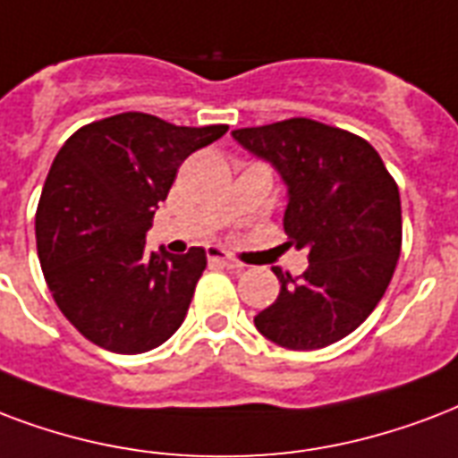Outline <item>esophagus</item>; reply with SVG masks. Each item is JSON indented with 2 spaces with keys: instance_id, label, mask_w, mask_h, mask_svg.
<instances>
[{
  "instance_id": "1",
  "label": "esophagus",
  "mask_w": 458,
  "mask_h": 458,
  "mask_svg": "<svg viewBox=\"0 0 458 458\" xmlns=\"http://www.w3.org/2000/svg\"><path fill=\"white\" fill-rule=\"evenodd\" d=\"M206 254H208V261H214V264H221V267H228V268H242V264L240 261H235L233 257H228V254L223 252V250H218V247H208L206 250Z\"/></svg>"
}]
</instances>
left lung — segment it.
<instances>
[{
	"instance_id": "left-lung-1",
	"label": "left lung",
	"mask_w": 458,
	"mask_h": 458,
	"mask_svg": "<svg viewBox=\"0 0 458 458\" xmlns=\"http://www.w3.org/2000/svg\"><path fill=\"white\" fill-rule=\"evenodd\" d=\"M288 187L284 228L310 267L254 317L276 345L317 351L355 331L392 281L401 254L399 187L372 146L345 129L293 117L233 131Z\"/></svg>"
}]
</instances>
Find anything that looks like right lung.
Returning <instances> with one entry per match:
<instances>
[{
	"label": "right lung",
	"mask_w": 458,
	"mask_h": 458,
	"mask_svg": "<svg viewBox=\"0 0 458 458\" xmlns=\"http://www.w3.org/2000/svg\"><path fill=\"white\" fill-rule=\"evenodd\" d=\"M225 131L122 113L74 131L52 160L35 214L40 267L62 314L105 351L146 353L184 322L206 252L148 254L146 230L184 158Z\"/></svg>",
	"instance_id": "right-lung-1"
}]
</instances>
